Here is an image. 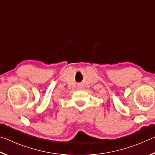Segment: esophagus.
I'll return each instance as SVG.
<instances>
[{
	"instance_id": "34e87169",
	"label": "esophagus",
	"mask_w": 155,
	"mask_h": 155,
	"mask_svg": "<svg viewBox=\"0 0 155 155\" xmlns=\"http://www.w3.org/2000/svg\"><path fill=\"white\" fill-rule=\"evenodd\" d=\"M78 88H79L80 89V90H81V89H82L83 88V86L82 85H79V86H78Z\"/></svg>"
}]
</instances>
